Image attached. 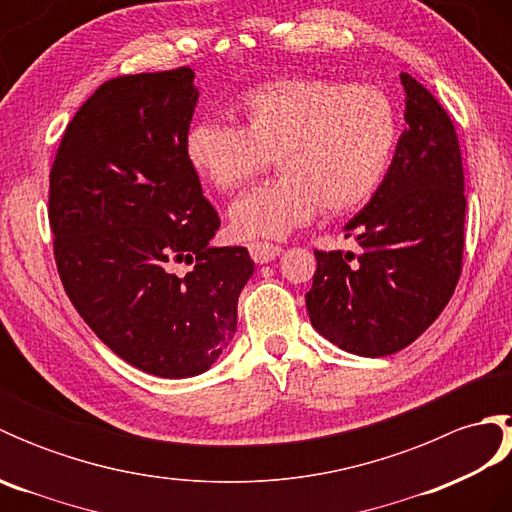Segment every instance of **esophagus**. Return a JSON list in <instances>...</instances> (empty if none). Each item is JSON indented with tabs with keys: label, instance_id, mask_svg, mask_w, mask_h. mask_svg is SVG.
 <instances>
[{
	"label": "esophagus",
	"instance_id": "34e87169",
	"mask_svg": "<svg viewBox=\"0 0 512 512\" xmlns=\"http://www.w3.org/2000/svg\"><path fill=\"white\" fill-rule=\"evenodd\" d=\"M248 250H250V257H253L255 264H268V262H273L275 257H279L281 246L270 244V242H253L248 246Z\"/></svg>",
	"mask_w": 512,
	"mask_h": 512
}]
</instances>
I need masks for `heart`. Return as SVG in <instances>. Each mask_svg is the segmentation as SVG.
Returning a JSON list of instances; mask_svg holds the SVG:
<instances>
[{
	"mask_svg": "<svg viewBox=\"0 0 512 512\" xmlns=\"http://www.w3.org/2000/svg\"><path fill=\"white\" fill-rule=\"evenodd\" d=\"M242 127L200 121L189 127L184 156L217 191L244 187L275 158L279 176L246 191L228 209L237 237H286L317 211L347 213L383 184L400 121L376 85L292 76L250 90Z\"/></svg>",
	"mask_w": 512,
	"mask_h": 512,
	"instance_id": "1",
	"label": "heart"
}]
</instances>
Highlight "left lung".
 <instances>
[{"instance_id": "obj_1", "label": "left lung", "mask_w": 512, "mask_h": 512, "mask_svg": "<svg viewBox=\"0 0 512 512\" xmlns=\"http://www.w3.org/2000/svg\"><path fill=\"white\" fill-rule=\"evenodd\" d=\"M407 129L387 176L345 231L358 253L314 250L306 295L321 336L358 356H387L413 343L447 306L462 270L464 169L444 107L402 72Z\"/></svg>"}]
</instances>
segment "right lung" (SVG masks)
Here are the masks:
<instances>
[{
    "label": "right lung",
    "mask_w": 512,
    "mask_h": 512,
    "mask_svg": "<svg viewBox=\"0 0 512 512\" xmlns=\"http://www.w3.org/2000/svg\"><path fill=\"white\" fill-rule=\"evenodd\" d=\"M193 79L178 68L103 83L50 171L54 259L72 306L116 356L160 378L220 358L255 268L244 246H211L220 217L184 156Z\"/></svg>",
    "instance_id": "add662e5"
}]
</instances>
